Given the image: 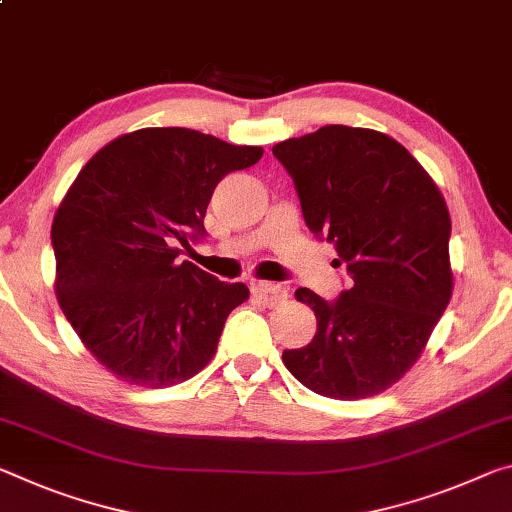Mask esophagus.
<instances>
[{"label": "esophagus", "instance_id": "34e87169", "mask_svg": "<svg viewBox=\"0 0 512 512\" xmlns=\"http://www.w3.org/2000/svg\"><path fill=\"white\" fill-rule=\"evenodd\" d=\"M253 298L266 307H275L287 298V289L275 285V282H257V285H253Z\"/></svg>", "mask_w": 512, "mask_h": 512}]
</instances>
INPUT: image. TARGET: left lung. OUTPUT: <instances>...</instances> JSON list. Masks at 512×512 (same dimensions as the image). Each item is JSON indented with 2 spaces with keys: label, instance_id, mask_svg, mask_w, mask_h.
Instances as JSON below:
<instances>
[{
  "label": "left lung",
  "instance_id": "obj_1",
  "mask_svg": "<svg viewBox=\"0 0 512 512\" xmlns=\"http://www.w3.org/2000/svg\"><path fill=\"white\" fill-rule=\"evenodd\" d=\"M316 237L335 243L351 287L323 300L296 298L316 316L307 346L282 353L307 389L367 399L419 360L453 291L451 218L431 175L392 136L326 125L273 145Z\"/></svg>",
  "mask_w": 512,
  "mask_h": 512
}]
</instances>
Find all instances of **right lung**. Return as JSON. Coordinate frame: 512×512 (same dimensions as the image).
Returning a JSON list of instances; mask_svg holds the SVG:
<instances>
[{
  "instance_id": "obj_1",
  "label": "right lung",
  "mask_w": 512,
  "mask_h": 512,
  "mask_svg": "<svg viewBox=\"0 0 512 512\" xmlns=\"http://www.w3.org/2000/svg\"><path fill=\"white\" fill-rule=\"evenodd\" d=\"M264 150L186 127H145L95 152L52 223L56 298L93 358L141 387H170L214 358L243 282L180 262L205 237L216 184Z\"/></svg>"
}]
</instances>
